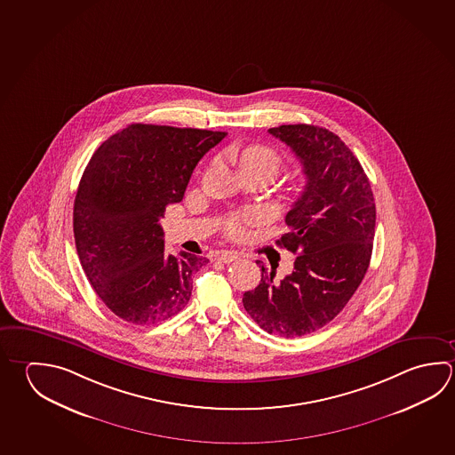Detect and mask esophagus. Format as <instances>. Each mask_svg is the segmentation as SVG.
<instances>
[{
	"label": "esophagus",
	"mask_w": 455,
	"mask_h": 455,
	"mask_svg": "<svg viewBox=\"0 0 455 455\" xmlns=\"http://www.w3.org/2000/svg\"><path fill=\"white\" fill-rule=\"evenodd\" d=\"M216 259L221 261V263H232V261L239 259V253H235V251H221V253L216 255Z\"/></svg>",
	"instance_id": "esophagus-1"
}]
</instances>
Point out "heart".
I'll return each mask as SVG.
<instances>
[{
    "mask_svg": "<svg viewBox=\"0 0 455 455\" xmlns=\"http://www.w3.org/2000/svg\"><path fill=\"white\" fill-rule=\"evenodd\" d=\"M240 170H258V172H265V173L275 176L279 173L282 166V157L266 146H250L247 149L242 150L239 156ZM259 216L257 213H250V215L242 216L232 221L229 226V231L232 235H242L243 234V226L247 223L257 221Z\"/></svg>",
    "mask_w": 455,
    "mask_h": 455,
    "instance_id": "1",
    "label": "heart"
}]
</instances>
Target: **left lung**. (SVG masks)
I'll list each match as a JSON object with an SVG mask.
<instances>
[{
  "mask_svg": "<svg viewBox=\"0 0 455 455\" xmlns=\"http://www.w3.org/2000/svg\"><path fill=\"white\" fill-rule=\"evenodd\" d=\"M267 132L305 172V189L285 216L289 232L275 242L297 259L281 282L261 266V282L242 303L263 331L291 339L331 323L361 285L372 257L375 202L359 160L335 132L305 124Z\"/></svg>",
  "mask_w": 455,
  "mask_h": 455,
  "instance_id": "obj_1",
  "label": "left lung"
}]
</instances>
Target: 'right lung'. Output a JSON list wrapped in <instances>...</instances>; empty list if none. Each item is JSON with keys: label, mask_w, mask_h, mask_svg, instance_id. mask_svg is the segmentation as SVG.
Wrapping results in <instances>:
<instances>
[{"label": "right lung", "mask_w": 455, "mask_h": 455, "mask_svg": "<svg viewBox=\"0 0 455 455\" xmlns=\"http://www.w3.org/2000/svg\"><path fill=\"white\" fill-rule=\"evenodd\" d=\"M226 134L134 124L92 154L75 197V245L92 289L126 323H160L189 303L208 259L165 253L160 218Z\"/></svg>", "instance_id": "obj_1"}]
</instances>
